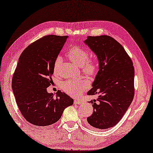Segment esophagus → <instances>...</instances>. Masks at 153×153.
<instances>
[{
    "instance_id": "34e87169",
    "label": "esophagus",
    "mask_w": 153,
    "mask_h": 153,
    "mask_svg": "<svg viewBox=\"0 0 153 153\" xmlns=\"http://www.w3.org/2000/svg\"><path fill=\"white\" fill-rule=\"evenodd\" d=\"M83 101H82V100H80V99H75L74 100V103L76 104H81L83 103Z\"/></svg>"
}]
</instances>
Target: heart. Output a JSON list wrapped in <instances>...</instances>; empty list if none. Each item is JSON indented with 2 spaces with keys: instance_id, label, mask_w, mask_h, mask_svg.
Segmentation results:
<instances>
[{
  "instance_id": "b5f03b06",
  "label": "heart",
  "mask_w": 153,
  "mask_h": 153,
  "mask_svg": "<svg viewBox=\"0 0 153 153\" xmlns=\"http://www.w3.org/2000/svg\"><path fill=\"white\" fill-rule=\"evenodd\" d=\"M67 56L70 59L78 66L82 67V71L87 75L93 76L98 69V63L95 59H89V53L87 50L79 47H74L68 51ZM62 57L59 56L54 62V71H57ZM87 88V84L85 81L68 80L62 83V89L65 92L71 96H77Z\"/></svg>"
}]
</instances>
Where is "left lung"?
I'll list each match as a JSON object with an SVG mask.
<instances>
[{
	"label": "left lung",
	"mask_w": 153,
	"mask_h": 153,
	"mask_svg": "<svg viewBox=\"0 0 153 153\" xmlns=\"http://www.w3.org/2000/svg\"><path fill=\"white\" fill-rule=\"evenodd\" d=\"M84 43L96 55L99 71L87 95H98L89 103L94 107L87 122L97 129H106L118 123L134 96V68L123 47L106 35L87 36Z\"/></svg>",
	"instance_id": "left-lung-1"
}]
</instances>
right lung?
I'll use <instances>...</instances> for the list:
<instances>
[{
	"label": "right lung",
	"instance_id": "obj_1",
	"mask_svg": "<svg viewBox=\"0 0 153 153\" xmlns=\"http://www.w3.org/2000/svg\"><path fill=\"white\" fill-rule=\"evenodd\" d=\"M68 36L48 35L27 47L20 56L12 79L16 103L25 119L36 126H48L61 118L74 100L64 92L56 96L47 88L53 85L54 62Z\"/></svg>",
	"mask_w": 153,
	"mask_h": 153
}]
</instances>
